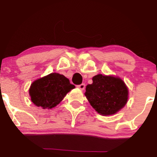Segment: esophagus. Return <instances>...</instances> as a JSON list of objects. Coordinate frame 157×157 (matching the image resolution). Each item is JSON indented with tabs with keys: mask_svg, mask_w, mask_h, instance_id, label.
Masks as SVG:
<instances>
[{
	"mask_svg": "<svg viewBox=\"0 0 157 157\" xmlns=\"http://www.w3.org/2000/svg\"><path fill=\"white\" fill-rule=\"evenodd\" d=\"M85 87H86V85H85L84 83H82V84L79 85V86H77V88H78V89H80V90H83L85 89Z\"/></svg>",
	"mask_w": 157,
	"mask_h": 157,
	"instance_id": "34e87169",
	"label": "esophagus"
}]
</instances>
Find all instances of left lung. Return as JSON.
<instances>
[{
    "label": "left lung",
    "mask_w": 157,
    "mask_h": 157,
    "mask_svg": "<svg viewBox=\"0 0 157 157\" xmlns=\"http://www.w3.org/2000/svg\"><path fill=\"white\" fill-rule=\"evenodd\" d=\"M86 86L85 96L97 113L102 116L115 114L128 99V89L124 81L112 75H95Z\"/></svg>",
    "instance_id": "1"
}]
</instances>
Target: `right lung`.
<instances>
[{"mask_svg":"<svg viewBox=\"0 0 157 157\" xmlns=\"http://www.w3.org/2000/svg\"><path fill=\"white\" fill-rule=\"evenodd\" d=\"M75 86L64 75L51 73L34 81L29 93L32 102L43 109H51L63 100Z\"/></svg>","mask_w":157,"mask_h":157,"instance_id":"right-lung-1","label":"right lung"}]
</instances>
